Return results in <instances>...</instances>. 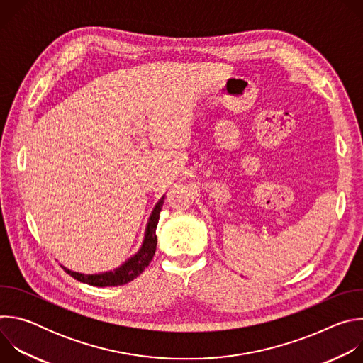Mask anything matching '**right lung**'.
Here are the masks:
<instances>
[{
  "label": "right lung",
  "mask_w": 363,
  "mask_h": 363,
  "mask_svg": "<svg viewBox=\"0 0 363 363\" xmlns=\"http://www.w3.org/2000/svg\"><path fill=\"white\" fill-rule=\"evenodd\" d=\"M164 199L165 195L157 202L155 208L152 210V214L147 220L146 224V230H145V237L142 241L140 248L138 250V252H135L130 258L119 266L115 270L111 272H105V273H97V274H84V273H77L73 270H69L67 267L62 266V269L69 273L73 279L90 284V286H96V287H109V286H122L126 284L129 281H132L133 279H136L152 262V258L155 255V251H157V227H158V221H160V214L162 210L164 205Z\"/></svg>",
  "instance_id": "obj_1"
}]
</instances>
